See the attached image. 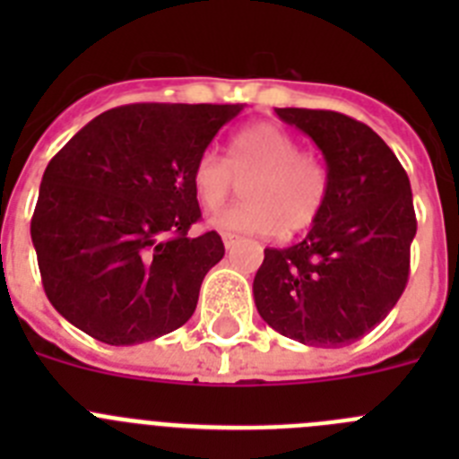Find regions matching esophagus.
I'll return each instance as SVG.
<instances>
[{
    "mask_svg": "<svg viewBox=\"0 0 459 459\" xmlns=\"http://www.w3.org/2000/svg\"><path fill=\"white\" fill-rule=\"evenodd\" d=\"M237 241H238L237 234H222V243H225L227 250H232L234 246H237Z\"/></svg>",
    "mask_w": 459,
    "mask_h": 459,
    "instance_id": "obj_1",
    "label": "esophagus"
}]
</instances>
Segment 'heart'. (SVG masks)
<instances>
[{
	"label": "heart",
	"mask_w": 459,
	"mask_h": 459,
	"mask_svg": "<svg viewBox=\"0 0 459 459\" xmlns=\"http://www.w3.org/2000/svg\"><path fill=\"white\" fill-rule=\"evenodd\" d=\"M234 174L248 177L246 202L225 206L209 218L225 234L273 237L301 232L317 221L328 197L331 174L319 153L303 152L282 126L259 121L243 126L227 142V160L216 149H204L190 172L193 193L204 209H216L230 197Z\"/></svg>",
	"instance_id": "b5f03b06"
}]
</instances>
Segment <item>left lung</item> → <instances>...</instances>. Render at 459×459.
Wrapping results in <instances>:
<instances>
[{
	"instance_id": "obj_1",
	"label": "left lung",
	"mask_w": 459,
	"mask_h": 459,
	"mask_svg": "<svg viewBox=\"0 0 459 459\" xmlns=\"http://www.w3.org/2000/svg\"><path fill=\"white\" fill-rule=\"evenodd\" d=\"M275 115L322 149L331 186L301 243L264 250L255 306L285 338L344 347L386 317L407 287L416 237L411 186L370 126L333 109L278 108Z\"/></svg>"
}]
</instances>
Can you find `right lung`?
I'll return each instance as SVG.
<instances>
[{"instance_id":"1","label":"right lung","mask_w":459,"mask_h":459,"mask_svg":"<svg viewBox=\"0 0 459 459\" xmlns=\"http://www.w3.org/2000/svg\"><path fill=\"white\" fill-rule=\"evenodd\" d=\"M243 105L133 103L89 121L48 163L31 216L55 310L105 344H137L193 317L225 255L202 218L190 172Z\"/></svg>"}]
</instances>
